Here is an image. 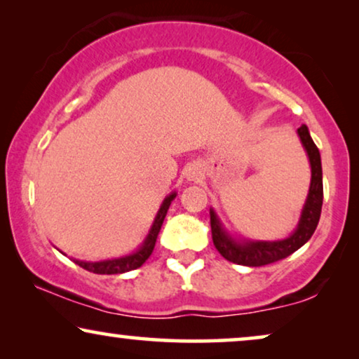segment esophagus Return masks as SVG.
Listing matches in <instances>:
<instances>
[{
    "mask_svg": "<svg viewBox=\"0 0 359 359\" xmlns=\"http://www.w3.org/2000/svg\"><path fill=\"white\" fill-rule=\"evenodd\" d=\"M189 178H193V180H194V178H196V175H194V173H191V176H189Z\"/></svg>",
    "mask_w": 359,
    "mask_h": 359,
    "instance_id": "1",
    "label": "esophagus"
}]
</instances>
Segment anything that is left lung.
I'll use <instances>...</instances> for the list:
<instances>
[{
  "instance_id": "obj_1",
  "label": "left lung",
  "mask_w": 359,
  "mask_h": 359,
  "mask_svg": "<svg viewBox=\"0 0 359 359\" xmlns=\"http://www.w3.org/2000/svg\"><path fill=\"white\" fill-rule=\"evenodd\" d=\"M297 134L301 137L302 145L306 147L309 160H311L312 180L306 205H304L296 232L289 238L279 240V242L237 243L230 235L224 232L222 227H220V222L215 217L214 210H210V230H212L214 247L229 262L243 264V266H264V264L276 263L279 259L287 258L289 255H292L296 250L301 248L312 237V233L316 232L318 219H320L323 201L320 154H318L317 145L313 144L306 126L299 127Z\"/></svg>"
}]
</instances>
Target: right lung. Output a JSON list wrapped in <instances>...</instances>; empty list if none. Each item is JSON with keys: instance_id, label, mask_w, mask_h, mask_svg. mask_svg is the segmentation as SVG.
<instances>
[{"instance_id": "obj_1", "label": "right lung", "mask_w": 359, "mask_h": 359, "mask_svg": "<svg viewBox=\"0 0 359 359\" xmlns=\"http://www.w3.org/2000/svg\"><path fill=\"white\" fill-rule=\"evenodd\" d=\"M175 198H176V194L173 193L163 201V204H161L158 214H156L155 222H154V225H151L149 237H147V240L144 242V245L140 247L139 252H135L134 255H129V257H124V258L106 259V262L86 263V262H80V259H73V262H75L78 266L86 269V271L96 273V274H119V273L132 271V269L140 268L142 264H144L147 259H149L151 252H154L156 237H158L161 225H163L165 215H166V212H168L171 201H173Z\"/></svg>"}]
</instances>
